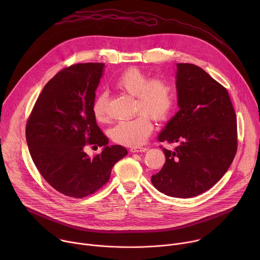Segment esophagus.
<instances>
[{"instance_id": "obj_1", "label": "esophagus", "mask_w": 260, "mask_h": 260, "mask_svg": "<svg viewBox=\"0 0 260 260\" xmlns=\"http://www.w3.org/2000/svg\"><path fill=\"white\" fill-rule=\"evenodd\" d=\"M129 150H131V152H145L148 149L146 147H132Z\"/></svg>"}]
</instances>
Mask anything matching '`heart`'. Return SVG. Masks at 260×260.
Listing matches in <instances>:
<instances>
[{
  "mask_svg": "<svg viewBox=\"0 0 260 260\" xmlns=\"http://www.w3.org/2000/svg\"><path fill=\"white\" fill-rule=\"evenodd\" d=\"M115 86L136 96V117L118 122L110 131L112 140L125 146L138 147L145 143L153 129L151 117L156 121L165 120L175 104L173 85L164 77L149 75L142 70L132 67L121 73ZM95 119L104 122L108 118V95L99 94L92 104Z\"/></svg>",
  "mask_w": 260,
  "mask_h": 260,
  "instance_id": "heart-1",
  "label": "heart"
}]
</instances>
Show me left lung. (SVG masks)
<instances>
[{
    "label": "left lung",
    "instance_id": "8db88e82",
    "mask_svg": "<svg viewBox=\"0 0 260 260\" xmlns=\"http://www.w3.org/2000/svg\"><path fill=\"white\" fill-rule=\"evenodd\" d=\"M176 87L180 110L158 141L179 145L164 148L166 162L151 182L169 197L188 199L209 190L231 167L237 117L226 88L196 64L177 63Z\"/></svg>",
    "mask_w": 260,
    "mask_h": 260
}]
</instances>
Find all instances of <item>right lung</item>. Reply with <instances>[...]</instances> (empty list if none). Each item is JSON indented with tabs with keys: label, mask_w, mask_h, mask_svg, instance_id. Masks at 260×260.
Masks as SVG:
<instances>
[{
	"label": "right lung",
	"mask_w": 260,
	"mask_h": 260,
	"mask_svg": "<svg viewBox=\"0 0 260 260\" xmlns=\"http://www.w3.org/2000/svg\"><path fill=\"white\" fill-rule=\"evenodd\" d=\"M105 63H76L59 71L37 99L25 127L35 166L58 192L76 199L90 196L109 181L113 166L127 154L108 138L92 113ZM86 144L104 146L94 158Z\"/></svg>",
	"instance_id": "obj_1"
}]
</instances>
